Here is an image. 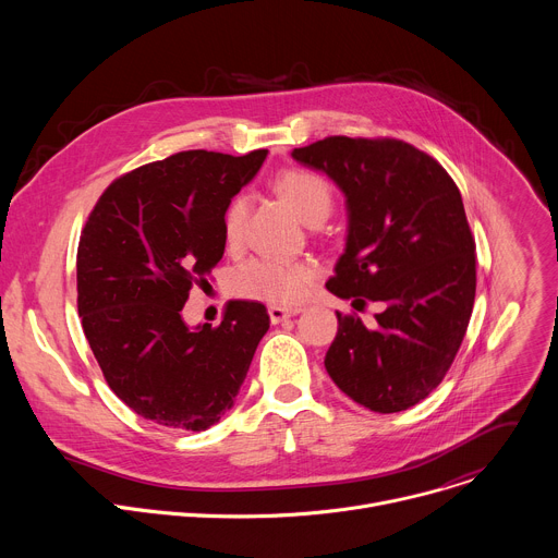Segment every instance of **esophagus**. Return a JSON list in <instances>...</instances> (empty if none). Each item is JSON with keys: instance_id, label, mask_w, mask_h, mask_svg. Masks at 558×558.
I'll use <instances>...</instances> for the list:
<instances>
[{"instance_id": "1", "label": "esophagus", "mask_w": 558, "mask_h": 558, "mask_svg": "<svg viewBox=\"0 0 558 558\" xmlns=\"http://www.w3.org/2000/svg\"><path fill=\"white\" fill-rule=\"evenodd\" d=\"M298 313H300L298 308H280V306H271V308H269V320H271V325H280V323L289 320V317H293V315H298Z\"/></svg>"}]
</instances>
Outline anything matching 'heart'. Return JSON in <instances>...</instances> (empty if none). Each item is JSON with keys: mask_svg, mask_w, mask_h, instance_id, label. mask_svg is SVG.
Masks as SVG:
<instances>
[{"mask_svg": "<svg viewBox=\"0 0 558 558\" xmlns=\"http://www.w3.org/2000/svg\"><path fill=\"white\" fill-rule=\"evenodd\" d=\"M276 190L293 207V211L306 225H320L333 209L331 187L323 177L304 170L284 172L276 181ZM247 214V198L238 196L231 201L225 214V238L229 243L238 241ZM315 278V267L300 260L282 258H252L233 271V289L252 300L269 304L291 306L304 300Z\"/></svg>", "mask_w": 558, "mask_h": 558, "instance_id": "b5f03b06", "label": "heart"}]
</instances>
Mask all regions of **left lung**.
Wrapping results in <instances>:
<instances>
[{"label":"left lung","mask_w":558,"mask_h":558,"mask_svg":"<svg viewBox=\"0 0 558 558\" xmlns=\"http://www.w3.org/2000/svg\"><path fill=\"white\" fill-rule=\"evenodd\" d=\"M291 156L344 194L347 247L327 289L384 304L371 329L338 313L327 373L368 411H407L439 386L470 323L476 269L461 194L404 141L329 136Z\"/></svg>","instance_id":"left-lung-1"}]
</instances>
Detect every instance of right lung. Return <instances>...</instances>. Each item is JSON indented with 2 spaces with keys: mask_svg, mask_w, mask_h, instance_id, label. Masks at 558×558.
<instances>
[{
  "mask_svg": "<svg viewBox=\"0 0 558 558\" xmlns=\"http://www.w3.org/2000/svg\"><path fill=\"white\" fill-rule=\"evenodd\" d=\"M267 149L179 151L117 179L95 205L76 252V302L108 386L136 415L207 430L233 407L269 329L265 304L229 300L220 325L190 327L194 282L225 254L231 198Z\"/></svg>",
  "mask_w": 558,
  "mask_h": 558,
  "instance_id": "add662e5",
  "label": "right lung"
}]
</instances>
